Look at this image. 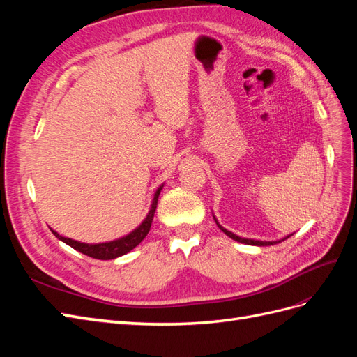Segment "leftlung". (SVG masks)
Instances as JSON below:
<instances>
[{
    "label": "left lung",
    "instance_id": "left-lung-1",
    "mask_svg": "<svg viewBox=\"0 0 357 357\" xmlns=\"http://www.w3.org/2000/svg\"><path fill=\"white\" fill-rule=\"evenodd\" d=\"M214 220H215V223H218V226L220 228V231H223L226 235L229 236V238H232V240H235V241H238V243H243V244H248V245H261V247H262V245H273V244H277V243H282L283 240H287L289 236L291 235V234H290V235H287L286 238L280 240V241H259V240H250V238H241V236H238V235H235V234L229 232L228 229H225L223 226L218 222V219H215V218H214Z\"/></svg>",
    "mask_w": 357,
    "mask_h": 357
}]
</instances>
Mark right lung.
<instances>
[{
    "instance_id": "1",
    "label": "right lung",
    "mask_w": 357,
    "mask_h": 357,
    "mask_svg": "<svg viewBox=\"0 0 357 357\" xmlns=\"http://www.w3.org/2000/svg\"><path fill=\"white\" fill-rule=\"evenodd\" d=\"M162 188H164V185H162L156 190L153 201H152V207H150V211L146 215V219L143 220V223L139 225L137 229H134L131 234H128L126 236H122V238H119V240H114V241H110V243H101V244H86V243H80V241H74L71 238H66V236L59 235L58 232L52 231V229L50 231L53 232V235H55L58 240L63 241L66 244H68L70 247H73L74 250H77V252H80L86 256H89V257L101 259V261H109V259H116L119 256H123L128 252H131L132 248H135L139 243H142L146 238V235L149 234L150 226H152V222H153V215H155L156 205H158V198H159V193H160Z\"/></svg>"
}]
</instances>
